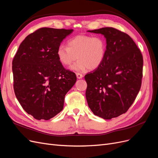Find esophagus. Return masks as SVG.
I'll return each mask as SVG.
<instances>
[{
  "label": "esophagus",
  "mask_w": 158,
  "mask_h": 158,
  "mask_svg": "<svg viewBox=\"0 0 158 158\" xmlns=\"http://www.w3.org/2000/svg\"><path fill=\"white\" fill-rule=\"evenodd\" d=\"M77 78H78V79H80V78H82L83 75L81 74H80V73H77Z\"/></svg>",
  "instance_id": "1"
}]
</instances>
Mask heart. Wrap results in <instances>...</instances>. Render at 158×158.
I'll return each instance as SVG.
<instances>
[{
	"mask_svg": "<svg viewBox=\"0 0 158 158\" xmlns=\"http://www.w3.org/2000/svg\"><path fill=\"white\" fill-rule=\"evenodd\" d=\"M106 52V41L102 36L77 35L67 41V47L60 45L57 50V57L63 66L69 67L78 59L71 67L77 71L88 69L94 70L104 61Z\"/></svg>",
	"mask_w": 158,
	"mask_h": 158,
	"instance_id": "b5f03b06",
	"label": "heart"
}]
</instances>
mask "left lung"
<instances>
[{
    "mask_svg": "<svg viewBox=\"0 0 158 158\" xmlns=\"http://www.w3.org/2000/svg\"><path fill=\"white\" fill-rule=\"evenodd\" d=\"M88 31L105 36L106 52L101 66L85 75L87 102L95 115L110 119L126 113L139 94L143 55L131 38L117 29Z\"/></svg>",
    "mask_w": 158,
    "mask_h": 158,
    "instance_id": "8db88e82",
    "label": "left lung"
}]
</instances>
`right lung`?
Wrapping results in <instances>:
<instances>
[{
  "label": "right lung",
  "instance_id": "right-lung-1",
  "mask_svg": "<svg viewBox=\"0 0 158 158\" xmlns=\"http://www.w3.org/2000/svg\"><path fill=\"white\" fill-rule=\"evenodd\" d=\"M73 29L42 27L21 43L12 61L14 89L24 110L48 120L63 108L65 95L77 81L63 67L57 50Z\"/></svg>",
  "mask_w": 158,
  "mask_h": 158
}]
</instances>
